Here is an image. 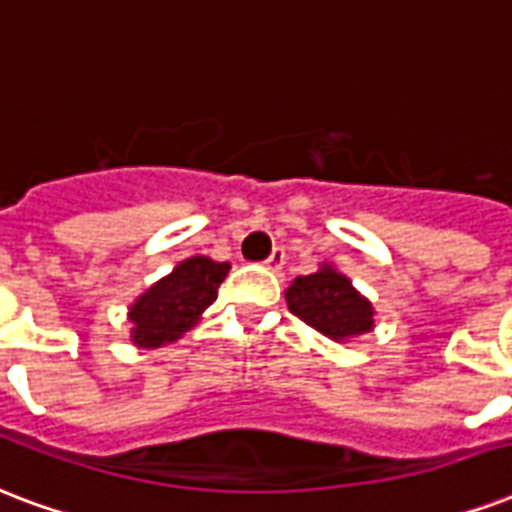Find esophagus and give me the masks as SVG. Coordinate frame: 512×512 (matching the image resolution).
Listing matches in <instances>:
<instances>
[{
    "instance_id": "1",
    "label": "esophagus",
    "mask_w": 512,
    "mask_h": 512,
    "mask_svg": "<svg viewBox=\"0 0 512 512\" xmlns=\"http://www.w3.org/2000/svg\"><path fill=\"white\" fill-rule=\"evenodd\" d=\"M283 264H286V251H283V248H275V251L270 253V259L264 261V267L272 272L283 270Z\"/></svg>"
}]
</instances>
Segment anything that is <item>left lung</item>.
Segmentation results:
<instances>
[{
  "mask_svg": "<svg viewBox=\"0 0 512 512\" xmlns=\"http://www.w3.org/2000/svg\"><path fill=\"white\" fill-rule=\"evenodd\" d=\"M286 305L307 326L334 343H351L353 337L375 329V307L370 299L356 291L351 278L329 261L318 264L313 275L291 280Z\"/></svg>",
  "mask_w": 512,
  "mask_h": 512,
  "instance_id": "obj_1",
  "label": "left lung"
}]
</instances>
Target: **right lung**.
<instances>
[{"instance_id": "1", "label": "right lung", "mask_w": 512, "mask_h": 512, "mask_svg": "<svg viewBox=\"0 0 512 512\" xmlns=\"http://www.w3.org/2000/svg\"><path fill=\"white\" fill-rule=\"evenodd\" d=\"M229 270V261H213L210 256L180 261L175 270L156 280L129 305L126 318L132 324V343L151 351L180 340L213 305Z\"/></svg>"}]
</instances>
